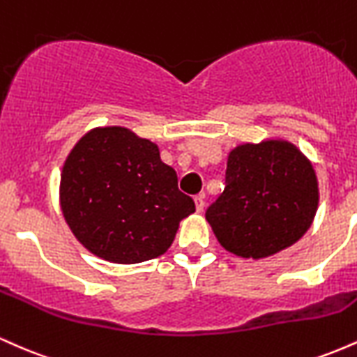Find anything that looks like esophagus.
Wrapping results in <instances>:
<instances>
[{"instance_id": "1", "label": "esophagus", "mask_w": 357, "mask_h": 357, "mask_svg": "<svg viewBox=\"0 0 357 357\" xmlns=\"http://www.w3.org/2000/svg\"><path fill=\"white\" fill-rule=\"evenodd\" d=\"M195 204H196V211L202 213L204 210V195H198L195 198Z\"/></svg>"}]
</instances>
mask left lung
<instances>
[{
  "mask_svg": "<svg viewBox=\"0 0 357 357\" xmlns=\"http://www.w3.org/2000/svg\"><path fill=\"white\" fill-rule=\"evenodd\" d=\"M319 204L315 171L287 141L236 146L228 155L225 190L206 210L221 247L265 258L304 236Z\"/></svg>",
  "mask_w": 357,
  "mask_h": 357,
  "instance_id": "obj_1",
  "label": "left lung"
}]
</instances>
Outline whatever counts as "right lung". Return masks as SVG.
<instances>
[{
  "label": "right lung",
  "instance_id": "add662e5",
  "mask_svg": "<svg viewBox=\"0 0 357 357\" xmlns=\"http://www.w3.org/2000/svg\"><path fill=\"white\" fill-rule=\"evenodd\" d=\"M60 204L89 252L126 265L162 255L196 210L158 146L126 127H97L77 142L61 171Z\"/></svg>",
  "mask_w": 357,
  "mask_h": 357
}]
</instances>
